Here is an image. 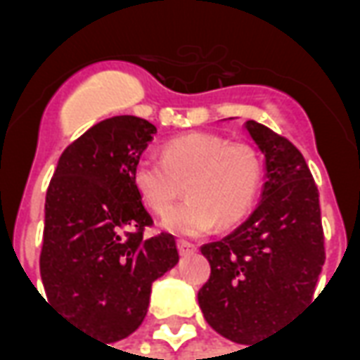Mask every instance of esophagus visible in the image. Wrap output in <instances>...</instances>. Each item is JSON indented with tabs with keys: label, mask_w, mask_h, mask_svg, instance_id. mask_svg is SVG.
<instances>
[{
	"label": "esophagus",
	"mask_w": 360,
	"mask_h": 360,
	"mask_svg": "<svg viewBox=\"0 0 360 360\" xmlns=\"http://www.w3.org/2000/svg\"><path fill=\"white\" fill-rule=\"evenodd\" d=\"M177 249H179L181 255H191V252H195V250H196V245L179 239V241H177Z\"/></svg>",
	"instance_id": "esophagus-1"
}]
</instances>
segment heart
Listing matches in <instances>:
<instances>
[{"mask_svg": "<svg viewBox=\"0 0 360 360\" xmlns=\"http://www.w3.org/2000/svg\"><path fill=\"white\" fill-rule=\"evenodd\" d=\"M164 160L141 158L133 183L142 202L165 214L187 190L188 201L165 214L162 227L177 235H202L218 224H239L257 200L262 160L247 142H227L212 133H188L165 142ZM188 188H184V185Z\"/></svg>", "mask_w": 360, "mask_h": 360, "instance_id": "heart-1", "label": "heart"}]
</instances>
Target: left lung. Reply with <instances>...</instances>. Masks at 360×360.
<instances>
[{
	"mask_svg": "<svg viewBox=\"0 0 360 360\" xmlns=\"http://www.w3.org/2000/svg\"><path fill=\"white\" fill-rule=\"evenodd\" d=\"M245 129L264 154L266 183L249 219L200 249L210 279L198 304L219 335L250 347L312 299L326 252L318 188L302 154L257 121Z\"/></svg>",
	"mask_w": 360,
	"mask_h": 360,
	"instance_id": "1",
	"label": "left lung"
}]
</instances>
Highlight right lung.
<instances>
[{"instance_id":"add662e5","label":"right lung","mask_w":360,"mask_h":360,"mask_svg":"<svg viewBox=\"0 0 360 360\" xmlns=\"http://www.w3.org/2000/svg\"><path fill=\"white\" fill-rule=\"evenodd\" d=\"M154 134L146 119H103L63 150L46 193L40 276L48 299L111 343L142 324L152 283L179 262L173 235L144 237L152 218L133 183Z\"/></svg>"}]
</instances>
